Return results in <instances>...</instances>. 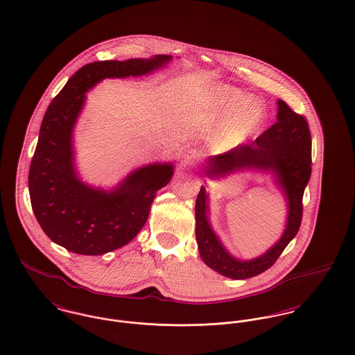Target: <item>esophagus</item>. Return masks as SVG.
Wrapping results in <instances>:
<instances>
[{
    "label": "esophagus",
    "instance_id": "esophagus-1",
    "mask_svg": "<svg viewBox=\"0 0 355 355\" xmlns=\"http://www.w3.org/2000/svg\"><path fill=\"white\" fill-rule=\"evenodd\" d=\"M198 159H200V153H198L197 150H194V148L188 150V151L185 153V155H184L185 164H194Z\"/></svg>",
    "mask_w": 355,
    "mask_h": 355
}]
</instances>
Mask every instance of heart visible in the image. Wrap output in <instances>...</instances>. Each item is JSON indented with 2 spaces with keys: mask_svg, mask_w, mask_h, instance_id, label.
<instances>
[{
  "mask_svg": "<svg viewBox=\"0 0 355 355\" xmlns=\"http://www.w3.org/2000/svg\"><path fill=\"white\" fill-rule=\"evenodd\" d=\"M248 101V94L230 86H218L209 93L207 110L211 117L218 123L226 121L211 137L214 148L231 150L262 128L266 119L263 107Z\"/></svg>",
  "mask_w": 355,
  "mask_h": 355,
  "instance_id": "obj_1",
  "label": "heart"
}]
</instances>
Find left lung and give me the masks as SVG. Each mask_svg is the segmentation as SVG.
I'll return each instance as SVG.
<instances>
[{
	"label": "left lung",
	"mask_w": 355,
	"mask_h": 355,
	"mask_svg": "<svg viewBox=\"0 0 355 355\" xmlns=\"http://www.w3.org/2000/svg\"><path fill=\"white\" fill-rule=\"evenodd\" d=\"M277 121L248 144L208 158L205 174L211 178L238 170H262L275 177L288 202L286 227L279 241L265 254L250 261L234 258L221 245L208 218V194L204 187L196 200V241L207 266L234 279H245L272 268L285 247L297 235L302 218V196L311 178L312 140L308 121L289 105L277 101Z\"/></svg>",
	"instance_id": "obj_1"
}]
</instances>
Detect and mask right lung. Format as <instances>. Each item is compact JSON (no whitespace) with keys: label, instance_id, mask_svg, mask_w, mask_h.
<instances>
[{"label":"right lung","instance_id":"obj_1","mask_svg":"<svg viewBox=\"0 0 355 355\" xmlns=\"http://www.w3.org/2000/svg\"><path fill=\"white\" fill-rule=\"evenodd\" d=\"M171 55L100 60L81 67L49 105L31 161V205L44 234L82 255H100L130 243L146 224L155 194L166 187L173 164L139 167L112 191L82 182L74 166L73 128L86 92L104 78L140 77L164 67Z\"/></svg>","mask_w":355,"mask_h":355}]
</instances>
